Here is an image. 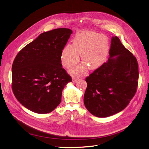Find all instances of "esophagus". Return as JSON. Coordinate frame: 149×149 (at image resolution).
<instances>
[{"mask_svg": "<svg viewBox=\"0 0 149 149\" xmlns=\"http://www.w3.org/2000/svg\"><path fill=\"white\" fill-rule=\"evenodd\" d=\"M79 79H80L79 78V77H72V81H73V82H77V81H78Z\"/></svg>", "mask_w": 149, "mask_h": 149, "instance_id": "34e87169", "label": "esophagus"}]
</instances>
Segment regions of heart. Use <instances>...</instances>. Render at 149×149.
I'll return each mask as SVG.
<instances>
[{
	"label": "heart",
	"mask_w": 149,
	"mask_h": 149,
	"mask_svg": "<svg viewBox=\"0 0 149 149\" xmlns=\"http://www.w3.org/2000/svg\"><path fill=\"white\" fill-rule=\"evenodd\" d=\"M109 50L107 37L94 32L77 33L73 39V44H68L62 50L61 60L66 68L74 67L80 61L83 63L71 70L73 75H84L88 68L94 70L99 68L105 61Z\"/></svg>",
	"instance_id": "1"
}]
</instances>
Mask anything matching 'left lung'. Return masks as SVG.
Instances as JSON below:
<instances>
[{"label":"left lung","mask_w":149,"mask_h":149,"mask_svg":"<svg viewBox=\"0 0 149 149\" xmlns=\"http://www.w3.org/2000/svg\"><path fill=\"white\" fill-rule=\"evenodd\" d=\"M109 54L107 62L85 78V106L97 117H107L123 110L134 97L138 84L137 60L116 36L111 38Z\"/></svg>","instance_id":"8db88e82"}]
</instances>
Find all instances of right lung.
I'll return each instance as SVG.
<instances>
[{
    "mask_svg": "<svg viewBox=\"0 0 149 149\" xmlns=\"http://www.w3.org/2000/svg\"><path fill=\"white\" fill-rule=\"evenodd\" d=\"M72 33L67 28L42 33L16 55L12 65V90L30 111L47 113L61 103L63 88L72 81L62 67L61 55Z\"/></svg>",
    "mask_w": 149,
    "mask_h": 149,
    "instance_id": "add662e5",
    "label": "right lung"
}]
</instances>
